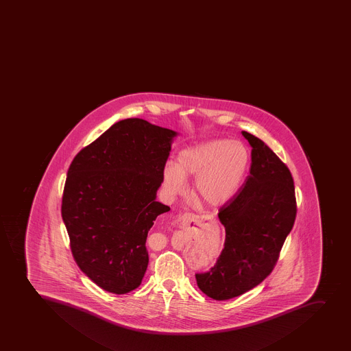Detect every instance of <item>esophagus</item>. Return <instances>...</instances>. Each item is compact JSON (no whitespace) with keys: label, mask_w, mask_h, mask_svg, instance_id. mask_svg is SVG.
Returning <instances> with one entry per match:
<instances>
[{"label":"esophagus","mask_w":351,"mask_h":351,"mask_svg":"<svg viewBox=\"0 0 351 351\" xmlns=\"http://www.w3.org/2000/svg\"><path fill=\"white\" fill-rule=\"evenodd\" d=\"M195 219V215L190 214V213H186L184 215L180 217V225L182 228H188Z\"/></svg>","instance_id":"1"}]
</instances>
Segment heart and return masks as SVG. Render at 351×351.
<instances>
[{"mask_svg":"<svg viewBox=\"0 0 351 351\" xmlns=\"http://www.w3.org/2000/svg\"><path fill=\"white\" fill-rule=\"evenodd\" d=\"M249 165V153L239 142L216 139L182 149L176 165L163 170V188L169 196L186 189V178L197 177L193 193L205 205L219 207L235 196Z\"/></svg>","mask_w":351,"mask_h":351,"instance_id":"1","label":"heart"}]
</instances>
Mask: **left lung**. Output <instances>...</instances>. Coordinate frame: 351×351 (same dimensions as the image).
I'll list each match as a JSON object with an SVG mask.
<instances>
[{
	"mask_svg": "<svg viewBox=\"0 0 351 351\" xmlns=\"http://www.w3.org/2000/svg\"><path fill=\"white\" fill-rule=\"evenodd\" d=\"M242 135L252 147L250 176L219 209L226 235L217 263L196 275L200 291L216 300L240 296L270 275L296 217L291 171L261 139Z\"/></svg>",
	"mask_w": 351,
	"mask_h": 351,
	"instance_id": "1",
	"label": "left lung"
}]
</instances>
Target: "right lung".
I'll list each match as a JSON object with an SVG mask.
<instances>
[{
	"instance_id": "add662e5",
	"label": "right lung",
	"mask_w": 351,
	"mask_h": 351,
	"mask_svg": "<svg viewBox=\"0 0 351 351\" xmlns=\"http://www.w3.org/2000/svg\"><path fill=\"white\" fill-rule=\"evenodd\" d=\"M177 135L139 118L120 120L71 163L62 217L75 263L106 291L126 294L142 282L147 233L170 210L155 199Z\"/></svg>"
}]
</instances>
